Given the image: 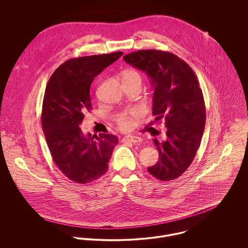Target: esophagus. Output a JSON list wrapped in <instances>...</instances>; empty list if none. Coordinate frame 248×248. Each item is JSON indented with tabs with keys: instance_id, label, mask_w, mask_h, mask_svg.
<instances>
[{
	"instance_id": "34e87169",
	"label": "esophagus",
	"mask_w": 248,
	"mask_h": 248,
	"mask_svg": "<svg viewBox=\"0 0 248 248\" xmlns=\"http://www.w3.org/2000/svg\"><path fill=\"white\" fill-rule=\"evenodd\" d=\"M123 141L131 142V143H140L142 141L141 138L140 137H136V136H128V137H125L123 138Z\"/></svg>"
}]
</instances>
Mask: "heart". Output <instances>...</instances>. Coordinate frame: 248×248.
I'll list each match as a JSON object with an SVG mask.
<instances>
[{"mask_svg":"<svg viewBox=\"0 0 248 248\" xmlns=\"http://www.w3.org/2000/svg\"><path fill=\"white\" fill-rule=\"evenodd\" d=\"M125 80H136L141 82L142 77L139 71L130 70L124 73V81ZM141 115V110L140 108H132L118 113L115 117V121L119 129L122 131H130L134 127L135 121L140 119Z\"/></svg>","mask_w":248,"mask_h":248,"instance_id":"b5f03b06","label":"heart"}]
</instances>
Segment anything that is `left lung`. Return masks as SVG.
I'll return each instance as SVG.
<instances>
[{"label":"left lung","instance_id":"1","mask_svg":"<svg viewBox=\"0 0 248 248\" xmlns=\"http://www.w3.org/2000/svg\"><path fill=\"white\" fill-rule=\"evenodd\" d=\"M123 59L149 76L155 89L153 114L155 121H165L166 140H153L159 156L148 172L162 181L173 180L191 165L204 132L206 112L198 78L185 61L168 51L139 50Z\"/></svg>","mask_w":248,"mask_h":248}]
</instances>
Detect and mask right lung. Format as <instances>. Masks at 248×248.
<instances>
[{
  "instance_id": "right-lung-1",
  "label": "right lung",
  "mask_w": 248,
  "mask_h": 248,
  "mask_svg": "<svg viewBox=\"0 0 248 248\" xmlns=\"http://www.w3.org/2000/svg\"><path fill=\"white\" fill-rule=\"evenodd\" d=\"M123 52L73 58L50 76L42 108V128L52 159L74 182L90 183L106 174L118 139L109 134L84 135L80 125L92 109L90 88L101 71Z\"/></svg>"
}]
</instances>
